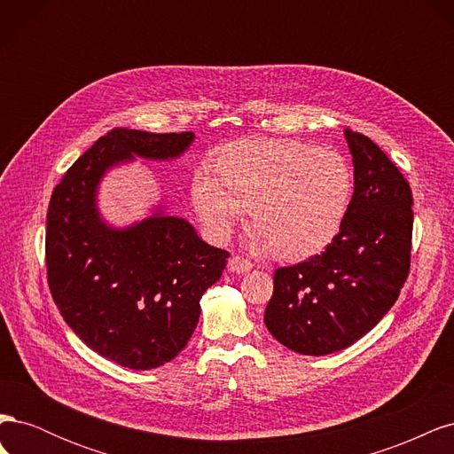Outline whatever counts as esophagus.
Returning <instances> with one entry per match:
<instances>
[{
  "label": "esophagus",
  "mask_w": 454,
  "mask_h": 454,
  "mask_svg": "<svg viewBox=\"0 0 454 454\" xmlns=\"http://www.w3.org/2000/svg\"><path fill=\"white\" fill-rule=\"evenodd\" d=\"M250 269H252L250 261L244 259V257H239V255H232V257L229 259V263H227V270H229V272L244 274V272H248Z\"/></svg>",
  "instance_id": "1"
}]
</instances>
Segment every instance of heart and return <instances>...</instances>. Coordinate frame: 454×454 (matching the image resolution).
Here are the masks:
<instances>
[{"instance_id":"b5f03b06","label":"heart","mask_w":454,"mask_h":454,"mask_svg":"<svg viewBox=\"0 0 454 454\" xmlns=\"http://www.w3.org/2000/svg\"><path fill=\"white\" fill-rule=\"evenodd\" d=\"M191 199L214 240H227L250 206L255 248L286 259L324 252L345 223L352 172L345 157L290 138H250L204 162Z\"/></svg>"}]
</instances>
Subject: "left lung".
<instances>
[{
	"mask_svg": "<svg viewBox=\"0 0 454 454\" xmlns=\"http://www.w3.org/2000/svg\"><path fill=\"white\" fill-rule=\"evenodd\" d=\"M354 193L320 255L274 272L265 325L286 348L325 356L354 345L395 303L409 272L413 195L377 144L345 130Z\"/></svg>",
	"mask_w": 454,
	"mask_h": 454,
	"instance_id": "8db88e82",
	"label": "left lung"
}]
</instances>
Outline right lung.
Instances as JSON below:
<instances>
[{
	"label": "right lung",
	"instance_id": "1",
	"mask_svg": "<svg viewBox=\"0 0 454 454\" xmlns=\"http://www.w3.org/2000/svg\"><path fill=\"white\" fill-rule=\"evenodd\" d=\"M193 142V132L114 129L52 191L45 240L52 299L89 348L122 367L155 369L185 348L200 297L222 277L229 254L206 244L164 202L140 222L107 223L98 189L115 167L136 157L176 160Z\"/></svg>",
	"mask_w": 454,
	"mask_h": 454
}]
</instances>
